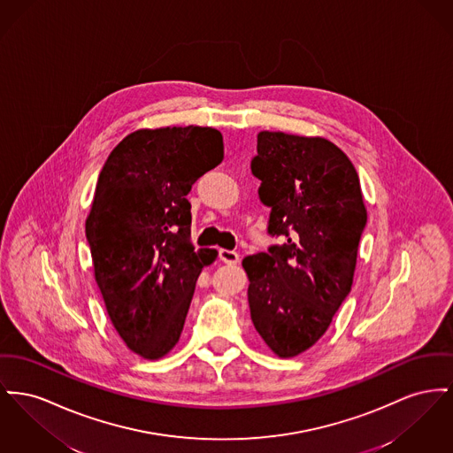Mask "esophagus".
<instances>
[{"instance_id":"34e87169","label":"esophagus","mask_w":453,"mask_h":453,"mask_svg":"<svg viewBox=\"0 0 453 453\" xmlns=\"http://www.w3.org/2000/svg\"><path fill=\"white\" fill-rule=\"evenodd\" d=\"M219 258L226 265H238L240 264V255L236 251H231V250H220Z\"/></svg>"}]
</instances>
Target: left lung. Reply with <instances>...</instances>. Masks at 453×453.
Returning <instances> with one entry per match:
<instances>
[{
  "mask_svg": "<svg viewBox=\"0 0 453 453\" xmlns=\"http://www.w3.org/2000/svg\"><path fill=\"white\" fill-rule=\"evenodd\" d=\"M251 173L272 211L268 233L284 240L242 260L251 321L275 356L294 357L350 293L366 205L356 167L323 136L260 132Z\"/></svg>",
  "mask_w": 453,
  "mask_h": 453,
  "instance_id": "1",
  "label": "left lung"
}]
</instances>
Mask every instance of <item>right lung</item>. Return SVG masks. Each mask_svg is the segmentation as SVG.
<instances>
[{
	"mask_svg": "<svg viewBox=\"0 0 453 453\" xmlns=\"http://www.w3.org/2000/svg\"><path fill=\"white\" fill-rule=\"evenodd\" d=\"M224 159L212 127L127 134L99 174L85 234L107 315L143 359L178 344L196 279L217 251L189 240L193 183Z\"/></svg>",
	"mask_w": 453,
	"mask_h": 453,
	"instance_id": "obj_1",
	"label": "right lung"
}]
</instances>
